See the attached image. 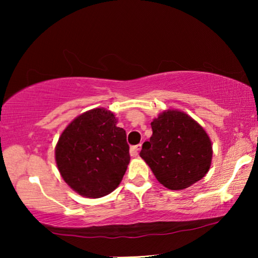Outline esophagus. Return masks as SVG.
<instances>
[{
  "label": "esophagus",
  "mask_w": 258,
  "mask_h": 258,
  "mask_svg": "<svg viewBox=\"0 0 258 258\" xmlns=\"http://www.w3.org/2000/svg\"><path fill=\"white\" fill-rule=\"evenodd\" d=\"M141 148H142V144H137V146H134L130 148V155L132 156H137L139 155V151L141 150Z\"/></svg>",
  "instance_id": "1"
}]
</instances>
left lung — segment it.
Here are the masks:
<instances>
[{
    "mask_svg": "<svg viewBox=\"0 0 258 258\" xmlns=\"http://www.w3.org/2000/svg\"><path fill=\"white\" fill-rule=\"evenodd\" d=\"M153 136L140 156L165 188L182 190L203 178L209 170L213 147L199 123L184 112L168 110L151 122Z\"/></svg>",
    "mask_w": 258,
    "mask_h": 258,
    "instance_id": "8db88e82",
    "label": "left lung"
}]
</instances>
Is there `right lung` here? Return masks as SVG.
<instances>
[{"label":"right lung","instance_id":"1","mask_svg":"<svg viewBox=\"0 0 258 258\" xmlns=\"http://www.w3.org/2000/svg\"><path fill=\"white\" fill-rule=\"evenodd\" d=\"M116 117L96 108L76 117L64 129L55 149L56 164L70 188L98 199L117 188L130 161L125 130Z\"/></svg>","mask_w":258,"mask_h":258}]
</instances>
